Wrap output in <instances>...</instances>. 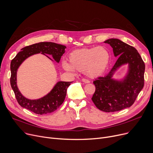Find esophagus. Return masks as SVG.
I'll return each mask as SVG.
<instances>
[{"instance_id":"1","label":"esophagus","mask_w":153,"mask_h":153,"mask_svg":"<svg viewBox=\"0 0 153 153\" xmlns=\"http://www.w3.org/2000/svg\"><path fill=\"white\" fill-rule=\"evenodd\" d=\"M82 82H84V83H85V84H88V83H90V81H89V80H87V79H82Z\"/></svg>"}]
</instances>
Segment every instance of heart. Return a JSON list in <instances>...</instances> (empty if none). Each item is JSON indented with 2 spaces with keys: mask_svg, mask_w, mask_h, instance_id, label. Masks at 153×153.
<instances>
[{
  "mask_svg": "<svg viewBox=\"0 0 153 153\" xmlns=\"http://www.w3.org/2000/svg\"><path fill=\"white\" fill-rule=\"evenodd\" d=\"M110 53L105 46L84 48L71 52L68 56V62H62L63 68L68 71H82L89 77L102 75L109 66Z\"/></svg>",
  "mask_w": 153,
  "mask_h": 153,
  "instance_id": "obj_1",
  "label": "heart"
}]
</instances>
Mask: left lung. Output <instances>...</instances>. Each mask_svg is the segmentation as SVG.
I'll use <instances>...</instances> for the list:
<instances>
[{
    "mask_svg": "<svg viewBox=\"0 0 153 153\" xmlns=\"http://www.w3.org/2000/svg\"><path fill=\"white\" fill-rule=\"evenodd\" d=\"M104 43L113 48L118 58L111 71L93 82L95 91L92 100L99 110L114 112L131 107L144 86L145 65L135 48L117 38H110ZM127 65V72L122 78L113 77L121 67Z\"/></svg>",
    "mask_w": 153,
    "mask_h": 153,
    "instance_id": "obj_1",
    "label": "left lung"
}]
</instances>
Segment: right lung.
I'll use <instances>...</instances> for the list:
<instances>
[{"label": "right lung", "mask_w": 153, "mask_h": 153, "mask_svg": "<svg viewBox=\"0 0 153 153\" xmlns=\"http://www.w3.org/2000/svg\"><path fill=\"white\" fill-rule=\"evenodd\" d=\"M66 48L65 46L53 42H40L24 47L12 60L10 84L16 99L21 107L33 111L35 114L44 115L57 110L63 103L66 97L67 89L71 82L58 81L50 92L43 97L37 99H29L23 95L19 89L17 74L21 64L30 56L41 53L54 61L46 55L49 54L56 62L59 63L61 56L65 53Z\"/></svg>", "instance_id": "obj_1"}]
</instances>
